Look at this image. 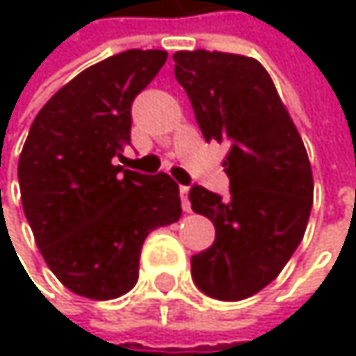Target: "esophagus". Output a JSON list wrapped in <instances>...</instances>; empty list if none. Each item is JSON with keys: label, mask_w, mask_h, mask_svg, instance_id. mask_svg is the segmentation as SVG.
<instances>
[{"label": "esophagus", "mask_w": 356, "mask_h": 356, "mask_svg": "<svg viewBox=\"0 0 356 356\" xmlns=\"http://www.w3.org/2000/svg\"><path fill=\"white\" fill-rule=\"evenodd\" d=\"M188 192H190V188H188V186H181V188H179V194H181V204H184V211H190V200H188Z\"/></svg>", "instance_id": "1"}]
</instances>
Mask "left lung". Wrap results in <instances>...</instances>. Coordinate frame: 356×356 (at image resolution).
<instances>
[{
	"label": "left lung",
	"instance_id": "obj_1",
	"mask_svg": "<svg viewBox=\"0 0 356 356\" xmlns=\"http://www.w3.org/2000/svg\"><path fill=\"white\" fill-rule=\"evenodd\" d=\"M172 59L204 140L230 147V196L190 190L192 209L216 226L213 245L192 256V280L213 299L241 301L271 284L301 243L314 198L312 166L256 59L218 51H179Z\"/></svg>",
	"mask_w": 356,
	"mask_h": 356
}]
</instances>
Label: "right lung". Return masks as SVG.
Listing matches in <instances>:
<instances>
[{
  "instance_id": "1",
  "label": "right lung",
  "mask_w": 356,
  "mask_h": 356,
  "mask_svg": "<svg viewBox=\"0 0 356 356\" xmlns=\"http://www.w3.org/2000/svg\"><path fill=\"white\" fill-rule=\"evenodd\" d=\"M166 51H124L63 85L29 128L19 158L25 218L57 280L106 301L138 280L147 235L181 218L166 172L117 166L130 143L132 102L166 63Z\"/></svg>"
}]
</instances>
